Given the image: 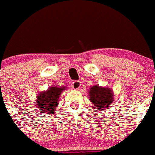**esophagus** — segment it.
Wrapping results in <instances>:
<instances>
[{
    "label": "esophagus",
    "mask_w": 155,
    "mask_h": 155,
    "mask_svg": "<svg viewBox=\"0 0 155 155\" xmlns=\"http://www.w3.org/2000/svg\"><path fill=\"white\" fill-rule=\"evenodd\" d=\"M81 82L80 81H74V82L72 83V85H71V87H72L73 89H74V90H78V89H80V87H81Z\"/></svg>",
    "instance_id": "1"
}]
</instances>
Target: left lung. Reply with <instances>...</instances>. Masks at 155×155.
<instances>
[{
    "label": "left lung",
    "instance_id": "8db88e82",
    "mask_svg": "<svg viewBox=\"0 0 155 155\" xmlns=\"http://www.w3.org/2000/svg\"><path fill=\"white\" fill-rule=\"evenodd\" d=\"M89 97L94 108L99 109V111H104L109 108L111 104H114V97L112 89L109 87L100 86L98 84L90 88Z\"/></svg>",
    "mask_w": 155,
    "mask_h": 155
}]
</instances>
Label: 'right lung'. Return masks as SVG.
<instances>
[{
  "label": "right lung",
  "instance_id": "add662e5",
  "mask_svg": "<svg viewBox=\"0 0 155 155\" xmlns=\"http://www.w3.org/2000/svg\"><path fill=\"white\" fill-rule=\"evenodd\" d=\"M66 89V86H52L48 88L47 90L39 92L36 99V107L41 109L43 113L51 115L57 111L56 107L59 104L60 95Z\"/></svg>",
  "mask_w": 155,
  "mask_h": 155
}]
</instances>
